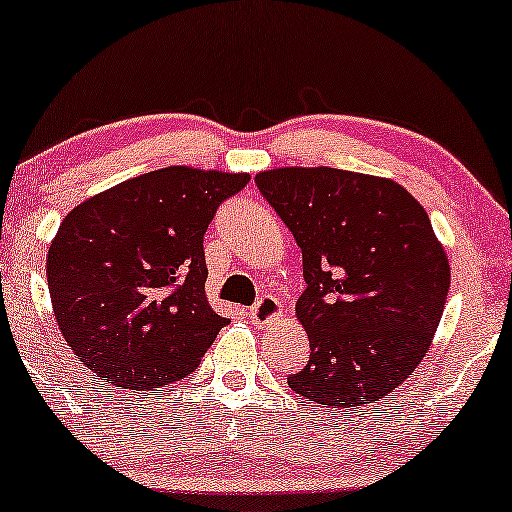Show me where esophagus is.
Masks as SVG:
<instances>
[{
  "label": "esophagus",
  "mask_w": 512,
  "mask_h": 512,
  "mask_svg": "<svg viewBox=\"0 0 512 512\" xmlns=\"http://www.w3.org/2000/svg\"><path fill=\"white\" fill-rule=\"evenodd\" d=\"M247 314L254 324H265V321L275 319L282 314V305H279V300L275 296H261L258 298V303L251 307Z\"/></svg>",
  "instance_id": "esophagus-1"
}]
</instances>
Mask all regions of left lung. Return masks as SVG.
I'll return each mask as SVG.
<instances>
[{
	"label": "left lung",
	"instance_id": "8db88e82",
	"mask_svg": "<svg viewBox=\"0 0 512 512\" xmlns=\"http://www.w3.org/2000/svg\"><path fill=\"white\" fill-rule=\"evenodd\" d=\"M256 186L303 251L296 312L310 361L286 377L314 403L352 410L408 380L450 291V263L424 207L391 179L282 167Z\"/></svg>",
	"mask_w": 512,
	"mask_h": 512
}]
</instances>
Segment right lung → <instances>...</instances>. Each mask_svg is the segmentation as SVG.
<instances>
[{
    "label": "right lung",
    "mask_w": 512,
    "mask_h": 512,
    "mask_svg": "<svg viewBox=\"0 0 512 512\" xmlns=\"http://www.w3.org/2000/svg\"><path fill=\"white\" fill-rule=\"evenodd\" d=\"M249 174L165 167L72 209L48 249L55 319L74 354L116 387L191 375L228 324L207 303L205 240Z\"/></svg>",
    "instance_id": "add662e5"
}]
</instances>
